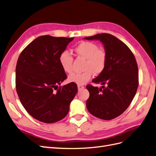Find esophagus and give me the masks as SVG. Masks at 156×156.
<instances>
[{"label": "esophagus", "mask_w": 156, "mask_h": 156, "mask_svg": "<svg viewBox=\"0 0 156 156\" xmlns=\"http://www.w3.org/2000/svg\"><path fill=\"white\" fill-rule=\"evenodd\" d=\"M78 90H80L84 88V86L82 85H78Z\"/></svg>", "instance_id": "esophagus-1"}]
</instances>
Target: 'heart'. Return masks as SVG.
<instances>
[{
	"label": "heart",
	"mask_w": 156,
	"mask_h": 156,
	"mask_svg": "<svg viewBox=\"0 0 156 156\" xmlns=\"http://www.w3.org/2000/svg\"><path fill=\"white\" fill-rule=\"evenodd\" d=\"M76 55L86 59L84 63V71L80 73H74L69 77V81L78 85L85 84L91 78L93 74H99L105 68L107 61L106 51L99 48L96 44L83 41L77 44L74 48ZM62 69L66 73H73V57L68 51H63L59 57Z\"/></svg>",
	"instance_id": "1"
}]
</instances>
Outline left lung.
<instances>
[{
    "label": "left lung",
    "mask_w": 156,
    "mask_h": 156,
    "mask_svg": "<svg viewBox=\"0 0 156 156\" xmlns=\"http://www.w3.org/2000/svg\"><path fill=\"white\" fill-rule=\"evenodd\" d=\"M84 39L99 40L107 55L105 69L92 80L103 86H86L90 92L87 108L98 118L112 119L124 112L136 94L139 70L135 57L126 44L110 34H97Z\"/></svg>",
    "instance_id": "8db88e82"
}]
</instances>
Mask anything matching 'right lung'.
<instances>
[{
	"instance_id": "obj_1",
	"label": "right lung",
	"mask_w": 156,
	"mask_h": 156,
	"mask_svg": "<svg viewBox=\"0 0 156 156\" xmlns=\"http://www.w3.org/2000/svg\"><path fill=\"white\" fill-rule=\"evenodd\" d=\"M73 39L41 36L21 51L17 59V95L27 112L40 122L51 123L63 119L78 92L73 82L57 89L66 78L59 57Z\"/></svg>"
}]
</instances>
